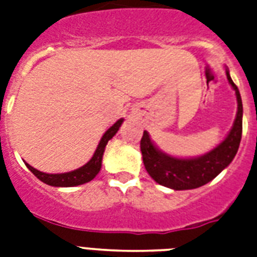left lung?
<instances>
[{"label":"left lung","mask_w":257,"mask_h":257,"mask_svg":"<svg viewBox=\"0 0 257 257\" xmlns=\"http://www.w3.org/2000/svg\"><path fill=\"white\" fill-rule=\"evenodd\" d=\"M225 72L229 85L236 93L237 113L226 137L213 150L195 158L172 156L160 150L151 140L150 133L144 131L140 142L143 162L147 172L156 183L172 190L198 189L213 181L234 159L242 133V102L240 91L233 83L228 67H225Z\"/></svg>","instance_id":"obj_1"}]
</instances>
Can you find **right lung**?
Segmentation results:
<instances>
[{
    "mask_svg": "<svg viewBox=\"0 0 257 257\" xmlns=\"http://www.w3.org/2000/svg\"><path fill=\"white\" fill-rule=\"evenodd\" d=\"M122 122H124V118H120L118 121H115L114 124L111 125L110 128L103 133V136L101 137V140L98 143V147L95 152H94L93 158L87 163L83 164L82 167L76 168L74 171L62 172V174H47V172H42L36 170V168H33L28 163L25 164L29 168V171L32 172L37 179L44 182L46 185L54 186V187H74V186L87 183V182L93 181L94 178L97 176L98 172L101 171V167H102V156L103 152H105V148H106L107 142L110 139H113L115 133L118 132V129L122 125Z\"/></svg>",
    "mask_w": 257,
    "mask_h": 257,
    "instance_id": "add662e5",
    "label": "right lung"
}]
</instances>
